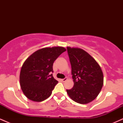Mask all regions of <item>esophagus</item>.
<instances>
[{
    "instance_id": "obj_1",
    "label": "esophagus",
    "mask_w": 123,
    "mask_h": 123,
    "mask_svg": "<svg viewBox=\"0 0 123 123\" xmlns=\"http://www.w3.org/2000/svg\"><path fill=\"white\" fill-rule=\"evenodd\" d=\"M67 77H65L64 79H62V81H63V82H65V81H66V80H67Z\"/></svg>"
}]
</instances>
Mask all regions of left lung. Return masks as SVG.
Segmentation results:
<instances>
[{
    "label": "left lung",
    "instance_id": "obj_1",
    "mask_svg": "<svg viewBox=\"0 0 123 123\" xmlns=\"http://www.w3.org/2000/svg\"><path fill=\"white\" fill-rule=\"evenodd\" d=\"M67 51L74 86L66 91L74 102L88 104L95 99L102 89V71L97 61L84 50L68 47Z\"/></svg>",
    "mask_w": 123,
    "mask_h": 123
}]
</instances>
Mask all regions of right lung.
<instances>
[{
    "mask_svg": "<svg viewBox=\"0 0 123 123\" xmlns=\"http://www.w3.org/2000/svg\"><path fill=\"white\" fill-rule=\"evenodd\" d=\"M65 51L62 47L43 48L26 59L21 68L19 81L24 94L29 99L41 102L51 95L58 82L52 74L53 63Z\"/></svg>",
    "mask_w": 123,
    "mask_h": 123,
    "instance_id": "obj_1",
    "label": "right lung"
}]
</instances>
